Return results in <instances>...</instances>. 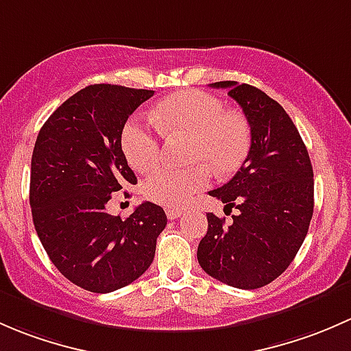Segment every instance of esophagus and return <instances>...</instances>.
I'll return each mask as SVG.
<instances>
[{
  "mask_svg": "<svg viewBox=\"0 0 351 351\" xmlns=\"http://www.w3.org/2000/svg\"><path fill=\"white\" fill-rule=\"evenodd\" d=\"M165 213H167V218L169 219L180 218V216L184 215V211L180 208H167V209H165Z\"/></svg>",
  "mask_w": 351,
  "mask_h": 351,
  "instance_id": "esophagus-1",
  "label": "esophagus"
}]
</instances>
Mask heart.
Masks as SVG:
<instances>
[{
  "mask_svg": "<svg viewBox=\"0 0 351 351\" xmlns=\"http://www.w3.org/2000/svg\"><path fill=\"white\" fill-rule=\"evenodd\" d=\"M154 121H130L121 133V147L130 164L149 172L162 157L160 130L171 136H187L189 169H158L143 184L147 199L176 208L184 206L216 176H231L241 167L252 147V128L240 111L225 110L216 96L204 91H180L165 97Z\"/></svg>",
  "mask_w": 351,
  "mask_h": 351,
  "instance_id": "heart-1",
  "label": "heart"
}]
</instances>
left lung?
I'll return each mask as SVG.
<instances>
[{
  "label": "left lung",
  "mask_w": 351,
  "mask_h": 351,
  "mask_svg": "<svg viewBox=\"0 0 351 351\" xmlns=\"http://www.w3.org/2000/svg\"><path fill=\"white\" fill-rule=\"evenodd\" d=\"M252 128V147L230 182L209 191L238 215L208 213V233L197 260L208 276L238 289H258L291 265L308 234L314 208V179L308 149L277 101L250 84L219 81Z\"/></svg>",
  "instance_id": "left-lung-1"
}]
</instances>
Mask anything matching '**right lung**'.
<instances>
[{"mask_svg": "<svg viewBox=\"0 0 351 351\" xmlns=\"http://www.w3.org/2000/svg\"><path fill=\"white\" fill-rule=\"evenodd\" d=\"M152 96L149 89L88 86L50 114L35 142V230L59 272L89 292L106 294L138 279L167 225L164 209L149 201L126 219L106 209L123 184H136L121 133L130 114Z\"/></svg>", "mask_w": 351, "mask_h": 351, "instance_id": "add662e5", "label": "right lung"}]
</instances>
